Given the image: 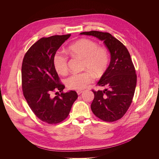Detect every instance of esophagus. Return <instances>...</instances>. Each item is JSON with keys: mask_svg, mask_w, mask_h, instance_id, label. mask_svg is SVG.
Returning a JSON list of instances; mask_svg holds the SVG:
<instances>
[{"mask_svg": "<svg viewBox=\"0 0 159 159\" xmlns=\"http://www.w3.org/2000/svg\"><path fill=\"white\" fill-rule=\"evenodd\" d=\"M82 92H83V91H82V90H77V94H78V95L81 94Z\"/></svg>", "mask_w": 159, "mask_h": 159, "instance_id": "obj_1", "label": "esophagus"}]
</instances>
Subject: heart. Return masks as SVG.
I'll return each instance as SVG.
<instances>
[{
	"label": "heart",
	"instance_id": "1",
	"mask_svg": "<svg viewBox=\"0 0 159 159\" xmlns=\"http://www.w3.org/2000/svg\"><path fill=\"white\" fill-rule=\"evenodd\" d=\"M69 51L74 55L84 59L82 69L85 70L79 74H73L66 80L69 89L82 90L93 80V75L100 77L107 69L109 56L107 49L89 39H82L69 47ZM53 64L56 71L64 75L68 70L67 57L63 52L57 51L53 57Z\"/></svg>",
	"mask_w": 159,
	"mask_h": 159
}]
</instances>
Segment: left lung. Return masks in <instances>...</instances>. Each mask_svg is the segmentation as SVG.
Listing matches in <instances>:
<instances>
[{
  "instance_id": "obj_1",
  "label": "left lung",
  "mask_w": 159,
  "mask_h": 159,
  "mask_svg": "<svg viewBox=\"0 0 159 159\" xmlns=\"http://www.w3.org/2000/svg\"><path fill=\"white\" fill-rule=\"evenodd\" d=\"M103 41L111 55L110 64L97 84L106 87L103 90H92L95 97L91 104L93 114L107 122L121 118L134 97L137 76L127 48L108 33L98 31L82 32Z\"/></svg>"
}]
</instances>
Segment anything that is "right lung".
Returning <instances> with one entry per match:
<instances>
[{"label": "right lung", "instance_id": "add662e5", "mask_svg": "<svg viewBox=\"0 0 159 159\" xmlns=\"http://www.w3.org/2000/svg\"><path fill=\"white\" fill-rule=\"evenodd\" d=\"M70 36L68 34L42 38L31 46L23 60V95L34 115L50 125L64 120L78 97L75 91L62 92L65 86L60 84L53 64L54 54ZM54 91L58 95L53 97Z\"/></svg>", "mask_w": 159, "mask_h": 159}]
</instances>
